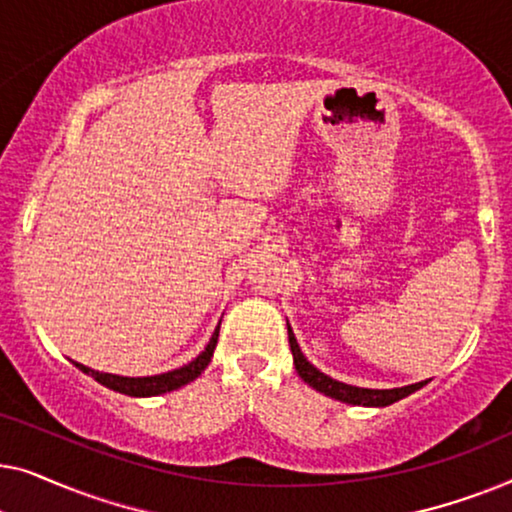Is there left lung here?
I'll return each mask as SVG.
<instances>
[{
  "label": "left lung",
  "mask_w": 512,
  "mask_h": 512,
  "mask_svg": "<svg viewBox=\"0 0 512 512\" xmlns=\"http://www.w3.org/2000/svg\"><path fill=\"white\" fill-rule=\"evenodd\" d=\"M289 345H291V352H293V363H296V370L298 375L303 377V380L314 387L321 394L335 398V401H342V403H352V405H375V408H380V405H391L396 401H401L412 391L422 389L426 382H417V384H410V387H398V389H361V387H352V384H345V382H338L333 380V377H328L321 373L312 366L310 361L305 359L303 352H300L298 342H296V335H293L291 326H289Z\"/></svg>",
  "instance_id": "obj_1"
}]
</instances>
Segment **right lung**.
Segmentation results:
<instances>
[{"mask_svg": "<svg viewBox=\"0 0 512 512\" xmlns=\"http://www.w3.org/2000/svg\"><path fill=\"white\" fill-rule=\"evenodd\" d=\"M221 326V324H219ZM216 340H219V328H216L212 340H209V345L205 347V352H202L198 359H193L188 366L184 368H177V370H170V373H163V375H153V377H121V375H109V373H97V370H90L86 366H81V363L74 361V366L83 370V373L95 377L97 382L104 384L107 389H114L118 394H128V396H158V394H167V391H174L179 387H184V384L193 382L195 377H198L202 370L207 368V363L212 361V354H214V347H216Z\"/></svg>", "mask_w": 512, "mask_h": 512, "instance_id": "obj_1", "label": "right lung"}]
</instances>
